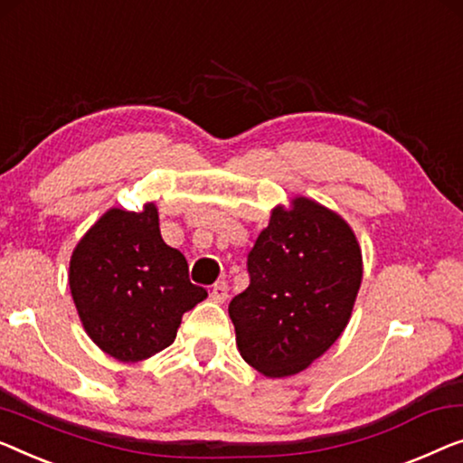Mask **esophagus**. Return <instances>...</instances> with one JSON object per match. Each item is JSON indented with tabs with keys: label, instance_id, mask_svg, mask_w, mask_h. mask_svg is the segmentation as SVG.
I'll list each match as a JSON object with an SVG mask.
<instances>
[{
	"label": "esophagus",
	"instance_id": "obj_1",
	"mask_svg": "<svg viewBox=\"0 0 463 463\" xmlns=\"http://www.w3.org/2000/svg\"><path fill=\"white\" fill-rule=\"evenodd\" d=\"M211 298L215 300V303H225V298H227V284H225V281H217V284L213 286Z\"/></svg>",
	"mask_w": 463,
	"mask_h": 463
}]
</instances>
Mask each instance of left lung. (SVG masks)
Returning a JSON list of instances; mask_svg holds the SVG:
<instances>
[{
    "label": "left lung",
    "mask_w": 463,
    "mask_h": 463,
    "mask_svg": "<svg viewBox=\"0 0 463 463\" xmlns=\"http://www.w3.org/2000/svg\"><path fill=\"white\" fill-rule=\"evenodd\" d=\"M250 284L230 317L248 365L269 378L303 372L336 343L361 286V250L343 219L309 198L278 206L248 252Z\"/></svg>",
    "instance_id": "8db88e82"
}]
</instances>
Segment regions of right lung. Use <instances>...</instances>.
<instances>
[{"label":"right lung","instance_id":"1","mask_svg":"<svg viewBox=\"0 0 463 463\" xmlns=\"http://www.w3.org/2000/svg\"><path fill=\"white\" fill-rule=\"evenodd\" d=\"M69 284L87 334L118 361L163 351L184 313L209 297L190 281L184 254L165 244L154 204L106 213L72 252Z\"/></svg>","mask_w":463,"mask_h":463}]
</instances>
